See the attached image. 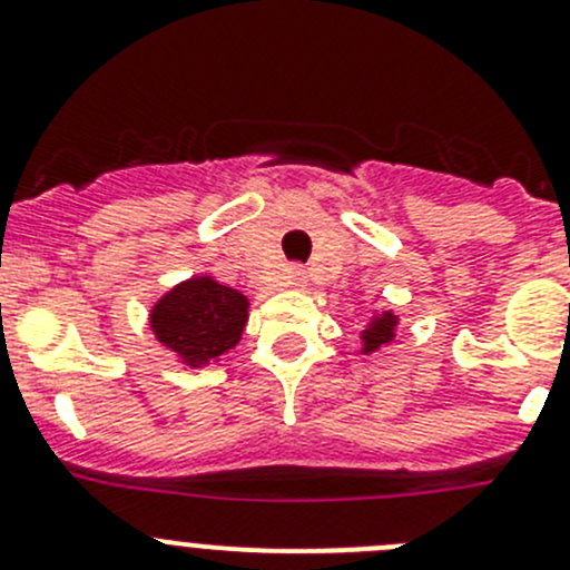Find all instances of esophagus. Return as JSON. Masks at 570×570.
Masks as SVG:
<instances>
[{"label": "esophagus", "instance_id": "34e87169", "mask_svg": "<svg viewBox=\"0 0 570 570\" xmlns=\"http://www.w3.org/2000/svg\"><path fill=\"white\" fill-rule=\"evenodd\" d=\"M303 281H306V275H303V269L292 267L289 275H286V284L289 286H303Z\"/></svg>", "mask_w": 570, "mask_h": 570}]
</instances>
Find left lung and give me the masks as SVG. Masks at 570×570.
I'll return each instance as SVG.
<instances>
[{
	"label": "left lung",
	"instance_id": "obj_1",
	"mask_svg": "<svg viewBox=\"0 0 570 570\" xmlns=\"http://www.w3.org/2000/svg\"><path fill=\"white\" fill-rule=\"evenodd\" d=\"M396 325H400V317H396L392 308H381V312H372V317L364 325V331L358 333L361 355L381 353L383 347L394 344Z\"/></svg>",
	"mask_w": 570,
	"mask_h": 570
}]
</instances>
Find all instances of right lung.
Returning a JSON list of instances; mask_svg holds the SVG:
<instances>
[{
    "mask_svg": "<svg viewBox=\"0 0 570 570\" xmlns=\"http://www.w3.org/2000/svg\"><path fill=\"white\" fill-rule=\"evenodd\" d=\"M248 297L198 273L165 292L148 312L154 338L187 370L217 364L248 325Z\"/></svg>",
    "mask_w": 570,
    "mask_h": 570,
    "instance_id": "obj_1",
    "label": "right lung"
}]
</instances>
